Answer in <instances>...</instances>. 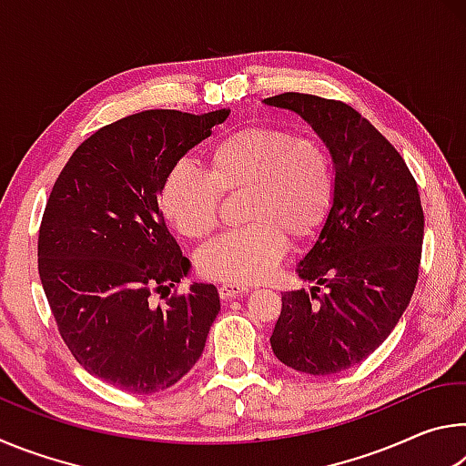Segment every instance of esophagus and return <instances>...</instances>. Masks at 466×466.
<instances>
[{"label":"esophagus","instance_id":"34e87169","mask_svg":"<svg viewBox=\"0 0 466 466\" xmlns=\"http://www.w3.org/2000/svg\"><path fill=\"white\" fill-rule=\"evenodd\" d=\"M247 291H248V288L238 286V283H222V286H219V298L232 299L240 294H247Z\"/></svg>","mask_w":466,"mask_h":466}]
</instances>
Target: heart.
Returning <instances> with one entry per match:
<instances>
[{
  "label": "heart",
  "instance_id": "1",
  "mask_svg": "<svg viewBox=\"0 0 466 466\" xmlns=\"http://www.w3.org/2000/svg\"><path fill=\"white\" fill-rule=\"evenodd\" d=\"M203 164L205 172L187 164L168 170L160 209L178 234L201 240L218 224L219 195L242 191L248 224L199 252V271L209 279L238 286L267 279L286 255L288 236L309 238L333 205V160L312 137L252 125L216 139Z\"/></svg>",
  "mask_w": 466,
  "mask_h": 466
}]
</instances>
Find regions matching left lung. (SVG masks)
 I'll use <instances>...</instances> for the list:
<instances>
[{
  "label": "left lung",
  "instance_id": "left-lung-1",
  "mask_svg": "<svg viewBox=\"0 0 466 466\" xmlns=\"http://www.w3.org/2000/svg\"><path fill=\"white\" fill-rule=\"evenodd\" d=\"M265 105L302 116L335 168L333 205L296 269L314 286L283 291L271 350L298 372L337 374L378 350L411 302L423 242L420 191L390 141L345 102L286 92Z\"/></svg>",
  "mask_w": 466,
  "mask_h": 466
}]
</instances>
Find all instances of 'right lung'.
Listing matches in <instances>:
<instances>
[{
	"instance_id": "add662e5",
	"label": "right lung",
	"mask_w": 466,
	"mask_h": 466,
	"mask_svg": "<svg viewBox=\"0 0 466 466\" xmlns=\"http://www.w3.org/2000/svg\"><path fill=\"white\" fill-rule=\"evenodd\" d=\"M230 110H144L84 141L63 167L38 230V275L72 356L133 394L177 384L201 358L219 312L211 283L164 306L191 263L172 238L157 197L164 177Z\"/></svg>"
}]
</instances>
